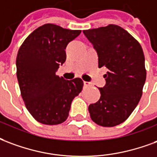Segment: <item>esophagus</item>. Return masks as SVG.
Returning <instances> with one entry per match:
<instances>
[{"mask_svg": "<svg viewBox=\"0 0 157 157\" xmlns=\"http://www.w3.org/2000/svg\"><path fill=\"white\" fill-rule=\"evenodd\" d=\"M91 86V83L89 82H84V86L85 87H89Z\"/></svg>", "mask_w": 157, "mask_h": 157, "instance_id": "1", "label": "esophagus"}]
</instances>
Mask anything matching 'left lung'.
Segmentation results:
<instances>
[{"label":"left lung","mask_w":157,"mask_h":157,"mask_svg":"<svg viewBox=\"0 0 157 157\" xmlns=\"http://www.w3.org/2000/svg\"><path fill=\"white\" fill-rule=\"evenodd\" d=\"M83 33L98 55L99 68L105 67V85L99 101L89 105L91 120L111 127L124 122L140 101L146 82L145 56L140 43L117 25L86 30Z\"/></svg>","instance_id":"8db88e82"}]
</instances>
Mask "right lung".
Masks as SVG:
<instances>
[{"instance_id": "1", "label": "right lung", "mask_w": 157, "mask_h": 157, "mask_svg": "<svg viewBox=\"0 0 157 157\" xmlns=\"http://www.w3.org/2000/svg\"><path fill=\"white\" fill-rule=\"evenodd\" d=\"M82 31L45 24L29 35L17 56V75L28 111L45 125H58L69 116L73 99L82 91L81 78L71 81L56 75L66 61L65 49Z\"/></svg>"}]
</instances>
